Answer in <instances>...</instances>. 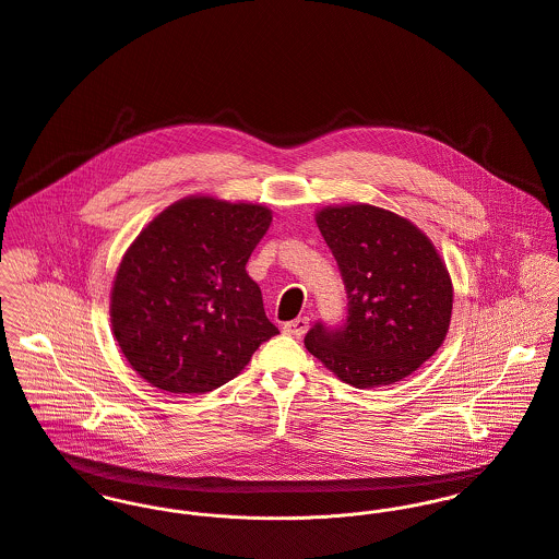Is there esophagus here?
Listing matches in <instances>:
<instances>
[{
    "label": "esophagus",
    "mask_w": 559,
    "mask_h": 559,
    "mask_svg": "<svg viewBox=\"0 0 559 559\" xmlns=\"http://www.w3.org/2000/svg\"><path fill=\"white\" fill-rule=\"evenodd\" d=\"M307 329H309V318H296V320H292V322H287V324L283 326V331H285L287 335L294 336L305 335Z\"/></svg>",
    "instance_id": "1"
}]
</instances>
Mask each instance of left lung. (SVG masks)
Masks as SVG:
<instances>
[{
    "instance_id": "obj_1",
    "label": "left lung",
    "mask_w": 559,
    "mask_h": 559,
    "mask_svg": "<svg viewBox=\"0 0 559 559\" xmlns=\"http://www.w3.org/2000/svg\"><path fill=\"white\" fill-rule=\"evenodd\" d=\"M316 223L335 254L347 292V320L316 324L307 349L356 389L395 384L443 345L453 285L430 237L389 210L329 205Z\"/></svg>"
}]
</instances>
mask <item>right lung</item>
I'll list each match as a JSON object with an SVG mask.
<instances>
[{
  "instance_id": "obj_1",
  "label": "right lung",
  "mask_w": 559,
  "mask_h": 559,
  "mask_svg": "<svg viewBox=\"0 0 559 559\" xmlns=\"http://www.w3.org/2000/svg\"><path fill=\"white\" fill-rule=\"evenodd\" d=\"M270 223L265 205L199 194L140 230L110 294L114 336L140 378L168 393H207L278 335L246 272Z\"/></svg>"
}]
</instances>
